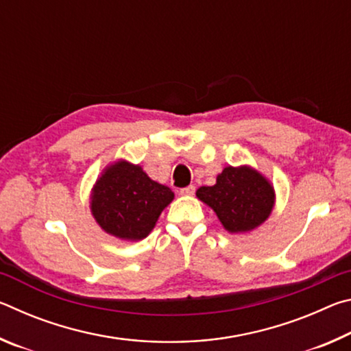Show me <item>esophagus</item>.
I'll return each instance as SVG.
<instances>
[{
    "mask_svg": "<svg viewBox=\"0 0 351 351\" xmlns=\"http://www.w3.org/2000/svg\"><path fill=\"white\" fill-rule=\"evenodd\" d=\"M195 190H197V189H195L193 184H190V186L181 189V190H180V193H181V195H184V197H190V195H193V193H195Z\"/></svg>",
    "mask_w": 351,
    "mask_h": 351,
    "instance_id": "esophagus-1",
    "label": "esophagus"
}]
</instances>
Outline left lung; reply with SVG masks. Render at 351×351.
Wrapping results in <instances>:
<instances>
[{
    "instance_id": "8db88e82",
    "label": "left lung",
    "mask_w": 351,
    "mask_h": 351,
    "mask_svg": "<svg viewBox=\"0 0 351 351\" xmlns=\"http://www.w3.org/2000/svg\"><path fill=\"white\" fill-rule=\"evenodd\" d=\"M197 197L215 210L226 230L232 234L252 230L269 217L274 189L251 167H226L215 186H203Z\"/></svg>"
}]
</instances>
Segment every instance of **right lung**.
Instances as JSON below:
<instances>
[{
	"label": "right lung",
	"instance_id": "1",
	"mask_svg": "<svg viewBox=\"0 0 351 351\" xmlns=\"http://www.w3.org/2000/svg\"><path fill=\"white\" fill-rule=\"evenodd\" d=\"M173 197L167 186L150 180L139 165L121 161L97 180L91 212L105 232L122 240H142Z\"/></svg>",
	"mask_w": 351,
	"mask_h": 351
}]
</instances>
